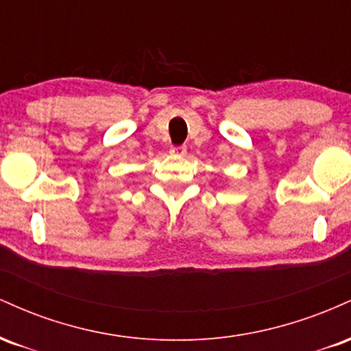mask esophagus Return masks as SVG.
Here are the masks:
<instances>
[{"label":"esophagus","mask_w":351,"mask_h":351,"mask_svg":"<svg viewBox=\"0 0 351 351\" xmlns=\"http://www.w3.org/2000/svg\"><path fill=\"white\" fill-rule=\"evenodd\" d=\"M170 153L175 156H184L186 155V147H184V145H180V147H171Z\"/></svg>","instance_id":"obj_1"}]
</instances>
